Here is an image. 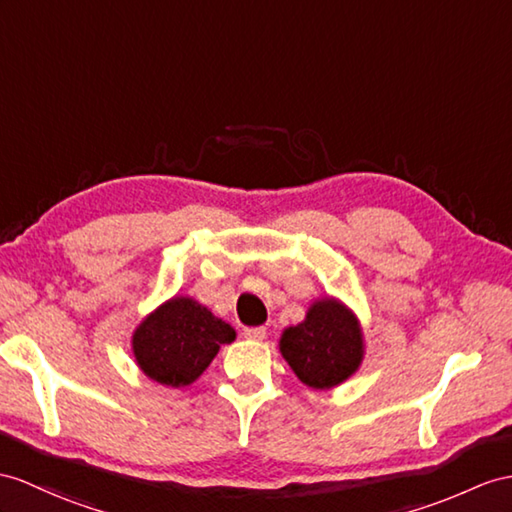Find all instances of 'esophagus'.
<instances>
[{
    "mask_svg": "<svg viewBox=\"0 0 512 512\" xmlns=\"http://www.w3.org/2000/svg\"><path fill=\"white\" fill-rule=\"evenodd\" d=\"M243 336L249 341H263L267 336V330L265 328H245Z\"/></svg>",
    "mask_w": 512,
    "mask_h": 512,
    "instance_id": "34e87169",
    "label": "esophagus"
}]
</instances>
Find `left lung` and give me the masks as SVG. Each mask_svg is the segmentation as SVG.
Wrapping results in <instances>:
<instances>
[{"label": "left lung", "instance_id": "obj_1", "mask_svg": "<svg viewBox=\"0 0 512 512\" xmlns=\"http://www.w3.org/2000/svg\"><path fill=\"white\" fill-rule=\"evenodd\" d=\"M278 347L299 382L328 391L363 365L365 334L354 310L326 295L310 302L304 321L282 330Z\"/></svg>", "mask_w": 512, "mask_h": 512}]
</instances>
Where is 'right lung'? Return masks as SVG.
I'll return each mask as SVG.
<instances>
[{"instance_id": "1", "label": "right lung", "mask_w": 512, "mask_h": 512, "mask_svg": "<svg viewBox=\"0 0 512 512\" xmlns=\"http://www.w3.org/2000/svg\"><path fill=\"white\" fill-rule=\"evenodd\" d=\"M236 339L228 321L189 295H173L145 315L132 332V354L149 380L171 389L193 384L221 345Z\"/></svg>"}]
</instances>
